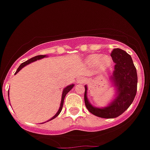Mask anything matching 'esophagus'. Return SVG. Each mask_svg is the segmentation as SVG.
<instances>
[{
	"label": "esophagus",
	"instance_id": "1",
	"mask_svg": "<svg viewBox=\"0 0 150 150\" xmlns=\"http://www.w3.org/2000/svg\"><path fill=\"white\" fill-rule=\"evenodd\" d=\"M84 81H85V79H84V78H83V77H80L79 79V81H78V83H79V84H82V83H84Z\"/></svg>",
	"mask_w": 150,
	"mask_h": 150
}]
</instances>
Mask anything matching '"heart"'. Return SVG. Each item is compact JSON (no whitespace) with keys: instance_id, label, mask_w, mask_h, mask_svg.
<instances>
[{"instance_id":"b5f03b06","label":"heart","mask_w":150,"mask_h":150,"mask_svg":"<svg viewBox=\"0 0 150 150\" xmlns=\"http://www.w3.org/2000/svg\"><path fill=\"white\" fill-rule=\"evenodd\" d=\"M111 57L109 56H103L101 54H93L88 57V62L91 66H97L99 64V68L100 70L104 71L107 69L112 64Z\"/></svg>"}]
</instances>
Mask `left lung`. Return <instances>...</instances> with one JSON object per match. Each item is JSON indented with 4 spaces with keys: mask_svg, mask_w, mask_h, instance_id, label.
<instances>
[{
    "mask_svg": "<svg viewBox=\"0 0 150 150\" xmlns=\"http://www.w3.org/2000/svg\"><path fill=\"white\" fill-rule=\"evenodd\" d=\"M115 62L114 71L111 76L113 85L116 89L115 98L107 107H94L87 97L88 87L84 86V103L88 111L96 116L113 118L119 116L128 109L137 93V74L132 58L125 50L115 48L111 53Z\"/></svg>",
    "mask_w": 150,
    "mask_h": 150,
    "instance_id": "left-lung-1",
    "label": "left lung"
}]
</instances>
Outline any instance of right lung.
Wrapping results in <instances>:
<instances>
[{
  "label": "right lung",
  "instance_id": "obj_1",
  "mask_svg": "<svg viewBox=\"0 0 150 150\" xmlns=\"http://www.w3.org/2000/svg\"><path fill=\"white\" fill-rule=\"evenodd\" d=\"M46 57V55H39V56H36V57H32V58H31V59H28V60L25 61V62H23V63H22V64H21L20 66H19V68H18V69H17V70H16V72H15V75H16V73H18V72H19V70L22 69H23V68L24 67V66H26V65L29 64V63H31V62H35V61L38 60V59H42V58H44V57ZM73 87H74V84H71V85L67 86L66 88H65L64 89H63V91H62V100H61L60 106H59V110H58V112H57L56 113L55 115H54V116H53V118H50V120H49V121L52 120V119H53V118H55L56 117L58 116V115H59V114L61 112V111H62V106H63V102H64L65 97H66V95L67 94V93H69V92L70 91H71V88H73Z\"/></svg>",
  "mask_w": 150,
  "mask_h": 150
}]
</instances>
